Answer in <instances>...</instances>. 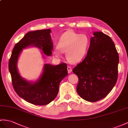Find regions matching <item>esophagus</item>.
<instances>
[{"label":"esophagus","mask_w":128,"mask_h":128,"mask_svg":"<svg viewBox=\"0 0 128 128\" xmlns=\"http://www.w3.org/2000/svg\"><path fill=\"white\" fill-rule=\"evenodd\" d=\"M67 69H68V74H70V73L71 72V71H72V68H71L70 66H68Z\"/></svg>","instance_id":"obj_1"}]
</instances>
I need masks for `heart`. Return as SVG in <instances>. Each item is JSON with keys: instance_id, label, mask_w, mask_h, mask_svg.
<instances>
[{"instance_id": "obj_1", "label": "heart", "mask_w": 128, "mask_h": 128, "mask_svg": "<svg viewBox=\"0 0 128 128\" xmlns=\"http://www.w3.org/2000/svg\"><path fill=\"white\" fill-rule=\"evenodd\" d=\"M89 46L90 39L86 34L67 31L62 35L54 54L55 57H60L61 52L66 53L68 60L71 63H76L86 56Z\"/></svg>"}]
</instances>
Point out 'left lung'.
I'll list each match as a JSON object with an SVG mask.
<instances>
[{
	"label": "left lung",
	"instance_id": "obj_1",
	"mask_svg": "<svg viewBox=\"0 0 128 128\" xmlns=\"http://www.w3.org/2000/svg\"><path fill=\"white\" fill-rule=\"evenodd\" d=\"M86 56L74 68L78 77L77 92L94 102L106 97L115 86L119 56L112 39L102 32H94Z\"/></svg>",
	"mask_w": 128,
	"mask_h": 128
}]
</instances>
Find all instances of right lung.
<instances>
[{
    "label": "right lung",
    "mask_w": 128,
    "mask_h": 128,
    "mask_svg": "<svg viewBox=\"0 0 128 128\" xmlns=\"http://www.w3.org/2000/svg\"><path fill=\"white\" fill-rule=\"evenodd\" d=\"M50 29L30 31L17 42L13 49L8 62L13 86L18 95L28 102L36 106H45L56 97L62 80L68 75L67 65L45 64L40 77L36 82L28 81L21 77L17 68L19 55L22 49L35 46L43 55L50 56L53 50Z\"/></svg>",
    "instance_id": "obj_1"
}]
</instances>
